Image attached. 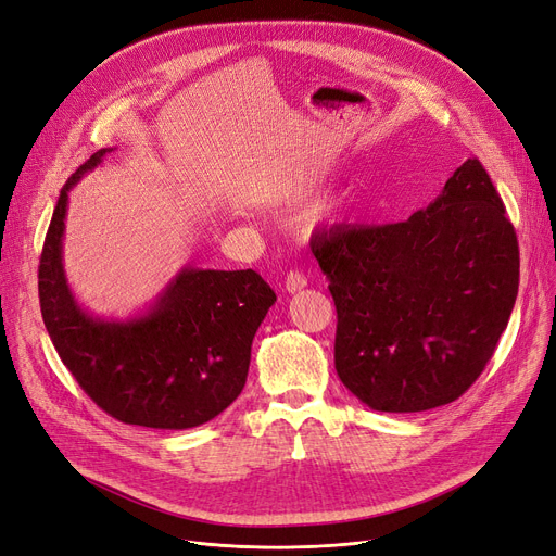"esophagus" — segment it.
I'll return each mask as SVG.
<instances>
[{"label":"esophagus","instance_id":"obj_1","mask_svg":"<svg viewBox=\"0 0 556 556\" xmlns=\"http://www.w3.org/2000/svg\"><path fill=\"white\" fill-rule=\"evenodd\" d=\"M304 286H306V277L302 273H298V270H291V273L286 275V279H283V291L291 293V295L302 291Z\"/></svg>","mask_w":556,"mask_h":556}]
</instances>
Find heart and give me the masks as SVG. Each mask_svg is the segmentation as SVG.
I'll return each mask as SVG.
<instances>
[{
	"label": "heart",
	"mask_w": 556,
	"mask_h": 556,
	"mask_svg": "<svg viewBox=\"0 0 556 556\" xmlns=\"http://www.w3.org/2000/svg\"><path fill=\"white\" fill-rule=\"evenodd\" d=\"M320 188H323V177L304 179V181H300V184L291 190V195H288V200H291V202H306V200H311L313 195H318Z\"/></svg>",
	"instance_id": "heart-1"
}]
</instances>
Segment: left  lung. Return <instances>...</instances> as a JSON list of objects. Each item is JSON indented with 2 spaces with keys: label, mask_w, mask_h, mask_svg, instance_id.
<instances>
[{
  "label": "left lung",
  "mask_w": 556,
  "mask_h": 556,
  "mask_svg": "<svg viewBox=\"0 0 556 556\" xmlns=\"http://www.w3.org/2000/svg\"><path fill=\"white\" fill-rule=\"evenodd\" d=\"M336 304V372L366 406L429 412L464 395L518 295V240L489 173L458 165L412 218L311 243Z\"/></svg>",
  "instance_id": "8db88e82"
}]
</instances>
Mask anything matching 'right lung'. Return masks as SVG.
Instances as JSON below:
<instances>
[{
  "instance_id": "1",
  "label": "right lung",
  "mask_w": 556,
  "mask_h": 556,
  "mask_svg": "<svg viewBox=\"0 0 556 556\" xmlns=\"http://www.w3.org/2000/svg\"><path fill=\"white\" fill-rule=\"evenodd\" d=\"M113 150L94 152L61 190L38 268L42 320L65 368L109 416L152 429L200 427L243 391L254 333L277 295L254 270L184 265L134 316L90 313L65 275V215L70 190Z\"/></svg>"
}]
</instances>
